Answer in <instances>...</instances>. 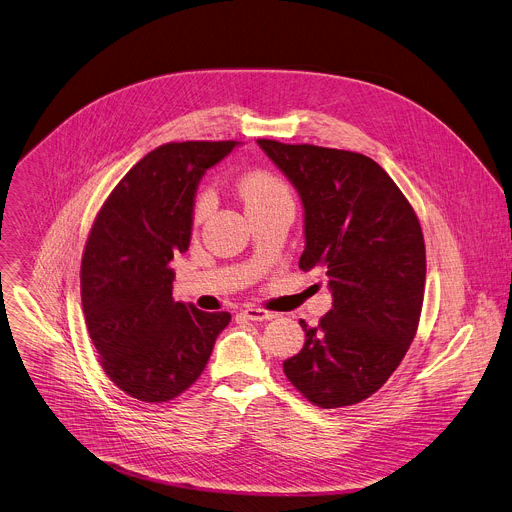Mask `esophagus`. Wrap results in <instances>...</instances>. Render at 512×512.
Masks as SVG:
<instances>
[{"label": "esophagus", "instance_id": "34e87169", "mask_svg": "<svg viewBox=\"0 0 512 512\" xmlns=\"http://www.w3.org/2000/svg\"><path fill=\"white\" fill-rule=\"evenodd\" d=\"M245 318L249 320H271L277 316V312H271V310H265V308H257V306H247L243 310Z\"/></svg>", "mask_w": 512, "mask_h": 512}]
</instances>
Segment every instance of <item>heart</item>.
<instances>
[{
	"label": "heart",
	"instance_id": "b5f03b06",
	"mask_svg": "<svg viewBox=\"0 0 512 512\" xmlns=\"http://www.w3.org/2000/svg\"><path fill=\"white\" fill-rule=\"evenodd\" d=\"M239 194H241L247 210H251V208H257V206L269 204L277 198H286L288 190L284 188V183L277 179L273 173L257 169V171L245 173L239 179ZM210 204H212V196L208 192L200 194V198L196 200V206H194V218L200 220L206 214V210L210 208Z\"/></svg>",
	"mask_w": 512,
	"mask_h": 512
}]
</instances>
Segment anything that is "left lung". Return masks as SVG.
<instances>
[{
    "label": "left lung",
    "instance_id": "8db88e82",
    "mask_svg": "<svg viewBox=\"0 0 512 512\" xmlns=\"http://www.w3.org/2000/svg\"><path fill=\"white\" fill-rule=\"evenodd\" d=\"M304 204L300 269L329 275L333 308L284 361L292 386L320 408L376 394L404 359L423 310V228L392 177L361 153L259 138Z\"/></svg>",
    "mask_w": 512,
    "mask_h": 512
}]
</instances>
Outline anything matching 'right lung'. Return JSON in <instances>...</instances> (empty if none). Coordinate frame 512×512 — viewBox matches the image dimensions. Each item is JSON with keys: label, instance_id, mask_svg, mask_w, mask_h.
<instances>
[{"label": "right lung", "instance_id": "1", "mask_svg": "<svg viewBox=\"0 0 512 512\" xmlns=\"http://www.w3.org/2000/svg\"><path fill=\"white\" fill-rule=\"evenodd\" d=\"M235 141L167 143L145 155L112 190L81 259L85 324L106 376L141 402L188 390L212 355L228 312L175 302L169 261L185 253L204 171Z\"/></svg>", "mask_w": 512, "mask_h": 512}]
</instances>
